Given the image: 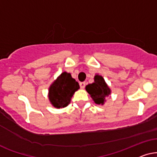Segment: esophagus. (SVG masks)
Here are the masks:
<instances>
[{
  "label": "esophagus",
  "instance_id": "1",
  "mask_svg": "<svg viewBox=\"0 0 157 157\" xmlns=\"http://www.w3.org/2000/svg\"><path fill=\"white\" fill-rule=\"evenodd\" d=\"M80 88H82V89L84 88V87H85V82H80Z\"/></svg>",
  "mask_w": 157,
  "mask_h": 157
}]
</instances>
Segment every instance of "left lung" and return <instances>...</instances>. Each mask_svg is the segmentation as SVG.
<instances>
[{"label": "left lung", "mask_w": 157, "mask_h": 157, "mask_svg": "<svg viewBox=\"0 0 157 157\" xmlns=\"http://www.w3.org/2000/svg\"><path fill=\"white\" fill-rule=\"evenodd\" d=\"M94 80L95 82L92 84L87 85L85 89L96 104L103 105L105 102V97L110 95V90L105 83L103 77L100 75H95Z\"/></svg>", "instance_id": "obj_1"}]
</instances>
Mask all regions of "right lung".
I'll list each match as a JSON object with an SVG mask.
<instances>
[{
  "label": "right lung",
  "instance_id": "add662e5",
  "mask_svg": "<svg viewBox=\"0 0 157 157\" xmlns=\"http://www.w3.org/2000/svg\"><path fill=\"white\" fill-rule=\"evenodd\" d=\"M80 88L70 73L63 72L49 87V98L55 108H64L70 103L75 92Z\"/></svg>",
  "mask_w": 157,
  "mask_h": 157
}]
</instances>
